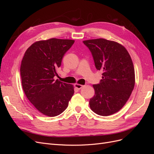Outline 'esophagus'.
<instances>
[{
	"mask_svg": "<svg viewBox=\"0 0 154 154\" xmlns=\"http://www.w3.org/2000/svg\"><path fill=\"white\" fill-rule=\"evenodd\" d=\"M84 87V85H80V84H78V83H76V84H74V87L76 88L77 89H78V90L81 89V88L82 87Z\"/></svg>",
	"mask_w": 154,
	"mask_h": 154,
	"instance_id": "esophagus-1",
	"label": "esophagus"
}]
</instances>
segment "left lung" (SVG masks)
<instances>
[{
	"mask_svg": "<svg viewBox=\"0 0 154 154\" xmlns=\"http://www.w3.org/2000/svg\"><path fill=\"white\" fill-rule=\"evenodd\" d=\"M83 42L91 51L96 69L103 71L100 83L93 85L91 109L100 116L113 114L123 108L134 89L132 58L124 46L114 41L97 38Z\"/></svg>",
	"mask_w": 154,
	"mask_h": 154,
	"instance_id": "8db88e82",
	"label": "left lung"
}]
</instances>
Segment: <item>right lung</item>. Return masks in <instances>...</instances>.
Segmentation results:
<instances>
[{
    "instance_id": "1",
    "label": "right lung",
    "mask_w": 154,
    "mask_h": 154,
    "mask_svg": "<svg viewBox=\"0 0 154 154\" xmlns=\"http://www.w3.org/2000/svg\"><path fill=\"white\" fill-rule=\"evenodd\" d=\"M74 42L58 38L36 42L26 50L22 60V85L27 98L49 117L62 113L74 92L72 85L54 79L63 55Z\"/></svg>"
}]
</instances>
